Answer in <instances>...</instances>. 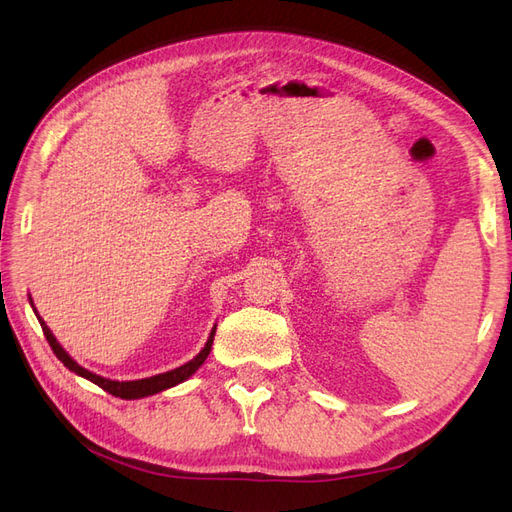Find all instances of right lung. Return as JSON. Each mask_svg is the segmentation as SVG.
Instances as JSON below:
<instances>
[{
	"mask_svg": "<svg viewBox=\"0 0 512 512\" xmlns=\"http://www.w3.org/2000/svg\"><path fill=\"white\" fill-rule=\"evenodd\" d=\"M29 303H32V297H29ZM32 307H34V303H32ZM34 312H36V307H34ZM36 316H38V312H36ZM38 320H40V327H42V331H44V337H46V342L51 344V348H53V352H55V356L57 359L64 363L70 371H74L76 376H81V378H87L89 382H94V384H98L100 389H104L106 393H111V395H115V397H121V399H141V397H149V395H156V393H160V391H166V389H170V386H177L179 382H183V380H188L194 371L205 363V359L209 356V352H211V344H213V335H215V327H213V331H211V335H209V339H207V344H205V348L200 350L192 361H188L185 365H181V367H177V369H170V371H164V374H158V376H151V378H143V380H130V382H119V380H108V378H102V376H98V374H94V371H89V369H85V367H81L79 363H76L72 356L59 346V342L55 339V335L51 333V329L46 327V322L38 316Z\"/></svg>",
	"mask_w": 512,
	"mask_h": 512,
	"instance_id": "obj_1",
	"label": "right lung"
}]
</instances>
